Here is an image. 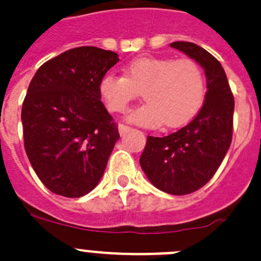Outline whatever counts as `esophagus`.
<instances>
[{"label":"esophagus","mask_w":261,"mask_h":261,"mask_svg":"<svg viewBox=\"0 0 261 261\" xmlns=\"http://www.w3.org/2000/svg\"><path fill=\"white\" fill-rule=\"evenodd\" d=\"M130 129V127H128V125H124V124H119V127H118V130H119L120 136H123V134L128 133Z\"/></svg>","instance_id":"esophagus-1"}]
</instances>
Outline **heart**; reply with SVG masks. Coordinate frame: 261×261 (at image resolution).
Returning <instances> with one entry per match:
<instances>
[{
    "mask_svg": "<svg viewBox=\"0 0 261 261\" xmlns=\"http://www.w3.org/2000/svg\"><path fill=\"white\" fill-rule=\"evenodd\" d=\"M105 107L124 113L142 92L146 104L132 110L127 119L143 127L177 128L193 119L205 96L204 73L190 58L139 57L125 66L124 77L105 74L99 84Z\"/></svg>",
    "mask_w": 261,
    "mask_h": 261,
    "instance_id": "obj_1",
    "label": "heart"
}]
</instances>
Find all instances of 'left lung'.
I'll return each instance as SVG.
<instances>
[{
  "label": "left lung",
  "instance_id": "1",
  "mask_svg": "<svg viewBox=\"0 0 261 261\" xmlns=\"http://www.w3.org/2000/svg\"><path fill=\"white\" fill-rule=\"evenodd\" d=\"M170 45L204 69L207 92L197 117L166 137H147L139 164L162 192L185 195L204 187L223 161L232 141L234 100L222 64L202 46L189 42Z\"/></svg>",
  "mask_w": 261,
  "mask_h": 261
}]
</instances>
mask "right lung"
Instances as JSON below:
<instances>
[{
  "label": "right lung",
  "mask_w": 261,
  "mask_h": 261,
  "mask_svg": "<svg viewBox=\"0 0 261 261\" xmlns=\"http://www.w3.org/2000/svg\"><path fill=\"white\" fill-rule=\"evenodd\" d=\"M118 54L96 46L69 49L42 64L22 102L28 159L54 194L80 198L104 175L118 125L99 92Z\"/></svg>",
  "instance_id": "right-lung-1"
}]
</instances>
